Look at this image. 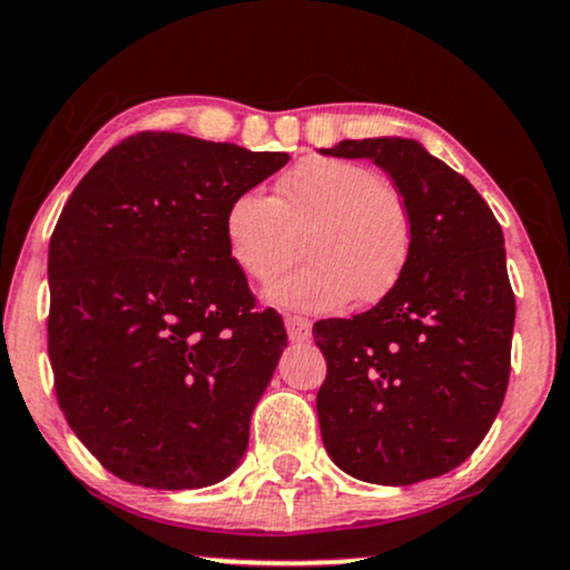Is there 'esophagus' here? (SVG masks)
Segmentation results:
<instances>
[{
    "label": "esophagus",
    "mask_w": 570,
    "mask_h": 570,
    "mask_svg": "<svg viewBox=\"0 0 570 570\" xmlns=\"http://www.w3.org/2000/svg\"><path fill=\"white\" fill-rule=\"evenodd\" d=\"M284 323H286V334H289L292 342L302 344L313 336V326H309L307 318H299V315H286Z\"/></svg>",
    "instance_id": "obj_1"
}]
</instances>
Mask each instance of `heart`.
Here are the masks:
<instances>
[{
  "instance_id": "1",
  "label": "heart",
  "mask_w": 570,
  "mask_h": 570,
  "mask_svg": "<svg viewBox=\"0 0 570 570\" xmlns=\"http://www.w3.org/2000/svg\"><path fill=\"white\" fill-rule=\"evenodd\" d=\"M223 234L236 268L261 286L289 268L299 239L305 265L271 289V299L307 313L384 299L413 255V218L402 194L371 165L338 157L297 163L273 197L239 194Z\"/></svg>"
}]
</instances>
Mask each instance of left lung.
Here are the masks:
<instances>
[{
    "label": "left lung",
    "mask_w": 570,
    "mask_h": 570,
    "mask_svg": "<svg viewBox=\"0 0 570 570\" xmlns=\"http://www.w3.org/2000/svg\"><path fill=\"white\" fill-rule=\"evenodd\" d=\"M321 153L376 163L413 218L400 284L355 318L313 326L328 368L323 444L368 484L436 479L471 458L505 400L515 297L502 228L468 178L413 139H344Z\"/></svg>",
    "instance_id": "1"
}]
</instances>
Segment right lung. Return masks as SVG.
<instances>
[{"mask_svg": "<svg viewBox=\"0 0 570 570\" xmlns=\"http://www.w3.org/2000/svg\"><path fill=\"white\" fill-rule=\"evenodd\" d=\"M289 163L186 134L128 136L81 178L49 242V360L65 421L149 489L234 473L286 328L257 309L223 220Z\"/></svg>", "mask_w": 570, "mask_h": 570, "instance_id": "right-lung-1", "label": "right lung"}]
</instances>
